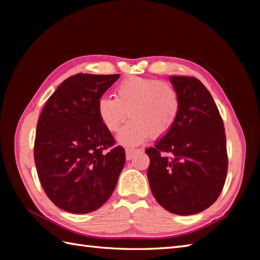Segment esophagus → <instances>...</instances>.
<instances>
[{
  "mask_svg": "<svg viewBox=\"0 0 260 260\" xmlns=\"http://www.w3.org/2000/svg\"><path fill=\"white\" fill-rule=\"evenodd\" d=\"M136 152H137L136 150H131V148H127V150H126V159H128V161H129V159L133 157V155Z\"/></svg>",
  "mask_w": 260,
  "mask_h": 260,
  "instance_id": "34e87169",
  "label": "esophagus"
}]
</instances>
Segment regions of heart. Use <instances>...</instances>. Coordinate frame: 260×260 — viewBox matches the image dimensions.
Masks as SVG:
<instances>
[{
	"label": "heart",
	"instance_id": "1",
	"mask_svg": "<svg viewBox=\"0 0 260 260\" xmlns=\"http://www.w3.org/2000/svg\"><path fill=\"white\" fill-rule=\"evenodd\" d=\"M115 99L103 96L97 114L109 132L118 131L127 114L131 120L119 131L118 141L135 146L152 139H162L172 128L180 110V97L169 81L128 77L115 89Z\"/></svg>",
	"mask_w": 260,
	"mask_h": 260
}]
</instances>
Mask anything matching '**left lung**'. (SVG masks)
<instances>
[{
    "instance_id": "1",
    "label": "left lung",
    "mask_w": 260,
    "mask_h": 260,
    "mask_svg": "<svg viewBox=\"0 0 260 260\" xmlns=\"http://www.w3.org/2000/svg\"><path fill=\"white\" fill-rule=\"evenodd\" d=\"M180 110L169 133L147 148V179L168 211L196 214L221 193L228 172L223 120L211 93L194 77L171 76Z\"/></svg>"
}]
</instances>
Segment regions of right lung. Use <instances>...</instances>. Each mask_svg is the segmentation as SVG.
<instances>
[{"label": "right lung", "instance_id": "add662e5", "mask_svg": "<svg viewBox=\"0 0 260 260\" xmlns=\"http://www.w3.org/2000/svg\"><path fill=\"white\" fill-rule=\"evenodd\" d=\"M119 75L77 74L63 80L39 117L35 162L48 198L84 214L101 208L115 189L125 150L97 114V102Z\"/></svg>", "mask_w": 260, "mask_h": 260}]
</instances>
